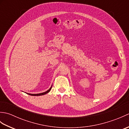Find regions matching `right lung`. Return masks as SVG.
Returning <instances> with one entry per match:
<instances>
[{
	"mask_svg": "<svg viewBox=\"0 0 129 129\" xmlns=\"http://www.w3.org/2000/svg\"><path fill=\"white\" fill-rule=\"evenodd\" d=\"M51 87H52V86H51ZM51 87L48 90V91H45V92H43V93H40V94H28V93H27V94L30 95H32V96H40V95H44V94H47L48 92H49V91H50L51 89Z\"/></svg>",
	"mask_w": 129,
	"mask_h": 129,
	"instance_id": "obj_1",
	"label": "right lung"
}]
</instances>
